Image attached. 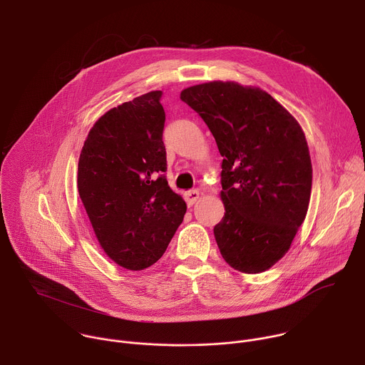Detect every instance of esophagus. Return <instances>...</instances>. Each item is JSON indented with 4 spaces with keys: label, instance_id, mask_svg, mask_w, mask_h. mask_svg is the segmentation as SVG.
Segmentation results:
<instances>
[{
    "label": "esophagus",
    "instance_id": "1",
    "mask_svg": "<svg viewBox=\"0 0 365 365\" xmlns=\"http://www.w3.org/2000/svg\"><path fill=\"white\" fill-rule=\"evenodd\" d=\"M185 199L187 202V206H192L199 199V190L197 189H192V190L185 192Z\"/></svg>",
    "mask_w": 365,
    "mask_h": 365
}]
</instances>
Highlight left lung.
Here are the masks:
<instances>
[{"mask_svg":"<svg viewBox=\"0 0 365 365\" xmlns=\"http://www.w3.org/2000/svg\"><path fill=\"white\" fill-rule=\"evenodd\" d=\"M180 99L210 127L224 158L218 248L232 269L263 273L284 257L306 218L312 163L304 133L257 86L214 81L183 89Z\"/></svg>","mask_w":365,"mask_h":365,"instance_id":"left-lung-1","label":"left lung"}]
</instances>
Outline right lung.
<instances>
[{
	"label": "right lung",
	"mask_w": 365,
	"mask_h": 365,
	"mask_svg": "<svg viewBox=\"0 0 365 365\" xmlns=\"http://www.w3.org/2000/svg\"><path fill=\"white\" fill-rule=\"evenodd\" d=\"M160 96L147 92L98 118L78 163V192L95 237L131 272L158 262L186 214V202L165 176Z\"/></svg>",
	"instance_id": "right-lung-1"
}]
</instances>
